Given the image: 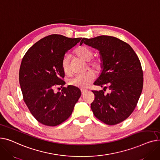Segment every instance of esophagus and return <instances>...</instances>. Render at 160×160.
<instances>
[{
  "mask_svg": "<svg viewBox=\"0 0 160 160\" xmlns=\"http://www.w3.org/2000/svg\"><path fill=\"white\" fill-rule=\"evenodd\" d=\"M81 92L82 95H83V94H84V93H85L87 92V90H86V89H81Z\"/></svg>",
  "mask_w": 160,
  "mask_h": 160,
  "instance_id": "obj_1",
  "label": "esophagus"
}]
</instances>
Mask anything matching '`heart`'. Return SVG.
Returning <instances> with one entry per match:
<instances>
[{
	"mask_svg": "<svg viewBox=\"0 0 160 160\" xmlns=\"http://www.w3.org/2000/svg\"><path fill=\"white\" fill-rule=\"evenodd\" d=\"M75 53L82 59L88 61V64L96 70H99L102 67V61L100 58H96L91 59L93 55V50L89 46L86 45L79 46L75 50ZM61 67L63 72L66 74L70 73V55L65 54L61 60ZM95 78V74L92 71H89L84 74L77 75L68 81V84L71 86L86 88L88 84L93 82Z\"/></svg>",
	"mask_w": 160,
	"mask_h": 160,
	"instance_id": "1",
	"label": "heart"
}]
</instances>
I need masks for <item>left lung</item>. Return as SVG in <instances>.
Wrapping results in <instances>:
<instances>
[{"label":"left lung","instance_id":"8db88e82","mask_svg":"<svg viewBox=\"0 0 160 160\" xmlns=\"http://www.w3.org/2000/svg\"><path fill=\"white\" fill-rule=\"evenodd\" d=\"M82 43L98 50L102 61V72L93 84L104 88L92 91L95 99L91 109L104 123L118 124L132 113L142 93L143 74L140 61L132 47L114 37L82 38L80 44ZM106 88L111 91L107 95Z\"/></svg>","mask_w":160,"mask_h":160}]
</instances>
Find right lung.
Masks as SVG:
<instances>
[{"instance_id":"obj_1","label":"right lung","mask_w":160,"mask_h":160,"mask_svg":"<svg viewBox=\"0 0 160 160\" xmlns=\"http://www.w3.org/2000/svg\"><path fill=\"white\" fill-rule=\"evenodd\" d=\"M52 34L35 43L22 58L19 83L23 100L32 116L42 125L55 127L72 114L81 95L76 87H63L55 93L54 88L64 84L61 60L65 53L81 41Z\"/></svg>"}]
</instances>
